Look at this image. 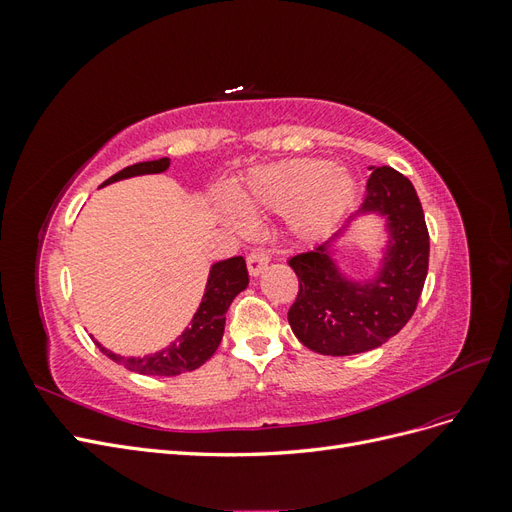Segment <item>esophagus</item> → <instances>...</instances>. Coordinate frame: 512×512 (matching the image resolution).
I'll return each instance as SVG.
<instances>
[{"label": "esophagus", "mask_w": 512, "mask_h": 512, "mask_svg": "<svg viewBox=\"0 0 512 512\" xmlns=\"http://www.w3.org/2000/svg\"><path fill=\"white\" fill-rule=\"evenodd\" d=\"M269 252L267 250H254L250 256H247V271H250V275H260L262 271L267 269L269 265Z\"/></svg>", "instance_id": "obj_1"}]
</instances>
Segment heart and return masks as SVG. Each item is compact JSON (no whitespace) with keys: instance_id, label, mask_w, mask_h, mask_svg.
Masks as SVG:
<instances>
[{"instance_id":"1","label":"heart","mask_w":512,"mask_h":512,"mask_svg":"<svg viewBox=\"0 0 512 512\" xmlns=\"http://www.w3.org/2000/svg\"><path fill=\"white\" fill-rule=\"evenodd\" d=\"M356 192L354 177L318 158H297L258 168L232 190L235 205H224L222 215L237 228L250 218L245 211L290 215L297 235L309 237L327 228L344 213Z\"/></svg>"}]
</instances>
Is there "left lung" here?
<instances>
[{
    "mask_svg": "<svg viewBox=\"0 0 512 512\" xmlns=\"http://www.w3.org/2000/svg\"><path fill=\"white\" fill-rule=\"evenodd\" d=\"M374 168V166H371ZM361 213L386 218L389 245L374 280L352 282L337 269L329 245L292 256L299 294L288 309L292 333L309 350L348 356L389 342L412 318L429 267V232L414 185L391 166L371 170ZM348 220V222H350Z\"/></svg>",
    "mask_w": 512,
    "mask_h": 512,
    "instance_id": "1",
    "label": "left lung"
}]
</instances>
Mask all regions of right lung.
I'll return each mask as SVG.
<instances>
[{"instance_id":"add662e5","label":"right lung","mask_w":512,"mask_h":512,"mask_svg":"<svg viewBox=\"0 0 512 512\" xmlns=\"http://www.w3.org/2000/svg\"><path fill=\"white\" fill-rule=\"evenodd\" d=\"M168 166V158L138 162L119 170L117 175L106 179L104 185L128 177L164 173ZM247 284H250V275H247L243 256H232L228 260L215 262L209 271L203 303H200L198 312L192 318V327L185 329L168 348L156 354H147L143 359H134V356L132 359H126V356H119L111 350L102 348L98 342L96 346L108 356V359H113L115 363H123L128 369L145 376H179L183 371H194L196 367L209 361L213 352L218 350L224 335L228 307L232 299H235L241 290H245Z\"/></svg>"}]
</instances>
